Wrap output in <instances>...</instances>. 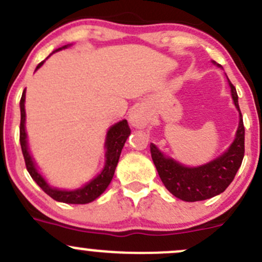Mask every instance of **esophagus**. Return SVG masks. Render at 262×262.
I'll return each mask as SVG.
<instances>
[{
    "mask_svg": "<svg viewBox=\"0 0 262 262\" xmlns=\"http://www.w3.org/2000/svg\"><path fill=\"white\" fill-rule=\"evenodd\" d=\"M130 123L134 127L136 128H144L147 125V121H149V116H147L146 110H145L142 105H137L136 108H134L130 115Z\"/></svg>",
    "mask_w": 262,
    "mask_h": 262,
    "instance_id": "34e87169",
    "label": "esophagus"
}]
</instances>
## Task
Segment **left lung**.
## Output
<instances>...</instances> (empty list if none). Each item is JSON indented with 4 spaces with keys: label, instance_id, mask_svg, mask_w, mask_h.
<instances>
[{
    "label": "left lung",
    "instance_id": "1",
    "mask_svg": "<svg viewBox=\"0 0 262 262\" xmlns=\"http://www.w3.org/2000/svg\"><path fill=\"white\" fill-rule=\"evenodd\" d=\"M234 105L239 111V126L237 135L224 154L213 162L198 168H187L165 158L155 145H150L152 162L167 190L183 201H203L219 195L230 185L245 157V126L238 105V95L234 85L229 81Z\"/></svg>",
    "mask_w": 262,
    "mask_h": 262
}]
</instances>
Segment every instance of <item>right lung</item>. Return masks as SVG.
Returning <instances> with one entry per match:
<instances>
[{
    "label": "right lung",
    "instance_id": "right-lung-1",
    "mask_svg": "<svg viewBox=\"0 0 262 262\" xmlns=\"http://www.w3.org/2000/svg\"><path fill=\"white\" fill-rule=\"evenodd\" d=\"M66 47V46H64ZM63 47V48H64ZM61 49V48H59ZM58 51V49H57ZM43 64V62H40L37 66V70L39 69ZM25 90L23 92L21 99H20V112H21V120H20V145H21V151L24 155L25 165H27V169L29 172V174L32 176L33 180L37 182V185L47 193V195L51 196L53 200L59 201V203L64 204H88L94 201L95 199L99 198L103 192L105 191V188L108 187V185L112 181L113 174H115L116 167H117L118 159H120L121 151L123 149V145H125L126 140L130 136L131 130L130 126H128L127 121L123 120L121 122L116 123L115 126L110 128L107 134V140H105V147H107V151H105V165L104 169L102 170L98 177H95L92 182L88 183L86 186H84L82 188L75 191H61L57 190V188H52L47 185V182L44 181L42 176L38 173V170L35 169V165L33 163L32 157H30L29 151H28V144H27V134H25Z\"/></svg>",
    "mask_w": 262,
    "mask_h": 262
}]
</instances>
